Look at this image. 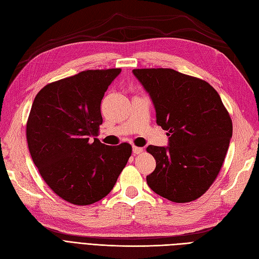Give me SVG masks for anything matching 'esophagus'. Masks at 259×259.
Returning a JSON list of instances; mask_svg holds the SVG:
<instances>
[{
    "mask_svg": "<svg viewBox=\"0 0 259 259\" xmlns=\"http://www.w3.org/2000/svg\"><path fill=\"white\" fill-rule=\"evenodd\" d=\"M143 151H144V149H143V148L136 147V146L133 147V153H134V154H139V153H142Z\"/></svg>",
    "mask_w": 259,
    "mask_h": 259,
    "instance_id": "1",
    "label": "esophagus"
}]
</instances>
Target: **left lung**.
I'll return each mask as SVG.
<instances>
[{
	"label": "left lung",
	"mask_w": 259,
	"mask_h": 259,
	"mask_svg": "<svg viewBox=\"0 0 259 259\" xmlns=\"http://www.w3.org/2000/svg\"><path fill=\"white\" fill-rule=\"evenodd\" d=\"M150 95L156 124L168 147L148 146L156 166L147 184L161 197L187 203L213 185L232 136V121L219 94L206 81L167 68L134 69Z\"/></svg>",
	"instance_id": "1"
}]
</instances>
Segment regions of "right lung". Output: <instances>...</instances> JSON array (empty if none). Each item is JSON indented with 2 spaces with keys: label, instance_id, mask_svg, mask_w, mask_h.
<instances>
[{
  "label": "right lung",
  "instance_id": "1",
  "mask_svg": "<svg viewBox=\"0 0 259 259\" xmlns=\"http://www.w3.org/2000/svg\"><path fill=\"white\" fill-rule=\"evenodd\" d=\"M121 69L85 70L45 85L36 94L26 134L38 173L59 198L90 205L112 190L132 146H107L96 138L100 103Z\"/></svg>",
  "mask_w": 259,
  "mask_h": 259
}]
</instances>
